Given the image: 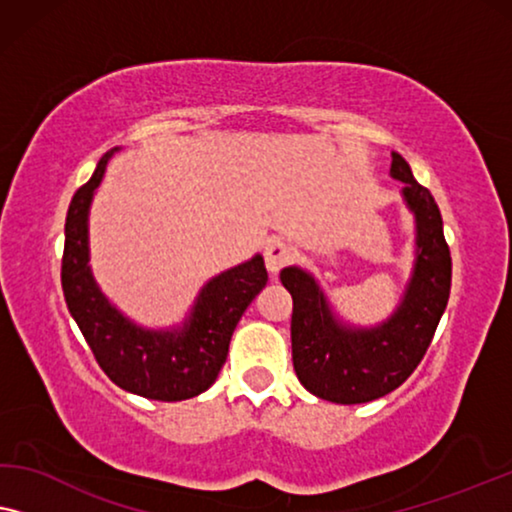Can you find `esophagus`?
<instances>
[{
  "label": "esophagus",
  "instance_id": "1",
  "mask_svg": "<svg viewBox=\"0 0 512 512\" xmlns=\"http://www.w3.org/2000/svg\"><path fill=\"white\" fill-rule=\"evenodd\" d=\"M294 259V248L283 239H273L264 250V262L266 269L271 273H278L283 266H287Z\"/></svg>",
  "mask_w": 512,
  "mask_h": 512
}]
</instances>
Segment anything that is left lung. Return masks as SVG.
Listing matches in <instances>:
<instances>
[{"label": "left lung", "instance_id": "1", "mask_svg": "<svg viewBox=\"0 0 512 512\" xmlns=\"http://www.w3.org/2000/svg\"><path fill=\"white\" fill-rule=\"evenodd\" d=\"M390 174L417 222V259L401 306L376 329H348L329 311L325 294L306 271L280 273L292 294V362L301 385L334 403H366L385 397L422 362L450 299L452 257L443 218L408 162L392 153Z\"/></svg>", "mask_w": 512, "mask_h": 512}]
</instances>
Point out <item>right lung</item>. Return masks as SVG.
Masks as SVG:
<instances>
[{
  "instance_id": "obj_1",
  "label": "right lung",
  "mask_w": 512,
  "mask_h": 512,
  "mask_svg": "<svg viewBox=\"0 0 512 512\" xmlns=\"http://www.w3.org/2000/svg\"><path fill=\"white\" fill-rule=\"evenodd\" d=\"M106 153L71 199L64 222L62 292L71 318L97 364L122 390L155 401H183L206 392L225 364L241 315L269 280L262 255L215 276L201 290L181 331H148L115 311L88 266V208L102 183Z\"/></svg>"
}]
</instances>
